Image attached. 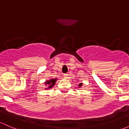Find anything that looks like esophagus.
<instances>
[{"label": "esophagus", "mask_w": 129, "mask_h": 129, "mask_svg": "<svg viewBox=\"0 0 129 129\" xmlns=\"http://www.w3.org/2000/svg\"><path fill=\"white\" fill-rule=\"evenodd\" d=\"M63 76H64V78H67V77L69 76H68L67 74H65V75H63Z\"/></svg>", "instance_id": "obj_1"}]
</instances>
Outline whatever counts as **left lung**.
I'll return each mask as SVG.
<instances>
[{
	"label": "left lung",
	"instance_id": "8db88e82",
	"mask_svg": "<svg viewBox=\"0 0 129 129\" xmlns=\"http://www.w3.org/2000/svg\"><path fill=\"white\" fill-rule=\"evenodd\" d=\"M82 84H83L82 83H79V85H78V88H81L82 86Z\"/></svg>",
	"mask_w": 129,
	"mask_h": 129
}]
</instances>
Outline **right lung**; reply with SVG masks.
Here are the masks:
<instances>
[{
    "instance_id": "obj_1",
    "label": "right lung",
    "mask_w": 129,
    "mask_h": 129,
    "mask_svg": "<svg viewBox=\"0 0 129 129\" xmlns=\"http://www.w3.org/2000/svg\"><path fill=\"white\" fill-rule=\"evenodd\" d=\"M57 78H54V79H50L48 80H47L44 84H45V85L46 88H45V90H50V88H53V87L55 85L56 81H57Z\"/></svg>"
}]
</instances>
